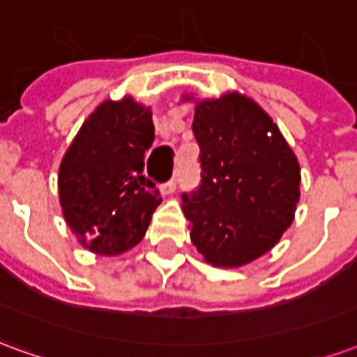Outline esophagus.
Here are the masks:
<instances>
[{
  "label": "esophagus",
  "mask_w": 357,
  "mask_h": 357,
  "mask_svg": "<svg viewBox=\"0 0 357 357\" xmlns=\"http://www.w3.org/2000/svg\"><path fill=\"white\" fill-rule=\"evenodd\" d=\"M176 187H178V183H176V179H170V181H166L164 185H160V193L162 195H172L174 191H176Z\"/></svg>",
  "instance_id": "1"
}]
</instances>
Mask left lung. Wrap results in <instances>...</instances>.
<instances>
[{
  "mask_svg": "<svg viewBox=\"0 0 357 357\" xmlns=\"http://www.w3.org/2000/svg\"><path fill=\"white\" fill-rule=\"evenodd\" d=\"M193 133L202 183L181 197L191 243L214 268L247 266L291 227L300 201L298 158L268 112L239 91L195 101Z\"/></svg>",
  "mask_w": 357,
  "mask_h": 357,
  "instance_id": "left-lung-1",
  "label": "left lung"
}]
</instances>
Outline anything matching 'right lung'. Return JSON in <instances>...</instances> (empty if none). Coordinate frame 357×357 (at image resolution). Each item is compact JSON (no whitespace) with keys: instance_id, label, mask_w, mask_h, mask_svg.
<instances>
[{"instance_id":"add662e5","label":"right lung","mask_w":357,"mask_h":357,"mask_svg":"<svg viewBox=\"0 0 357 357\" xmlns=\"http://www.w3.org/2000/svg\"><path fill=\"white\" fill-rule=\"evenodd\" d=\"M155 141L153 112L132 95L102 101L89 114L59 166V202L82 247L118 256L139 245L162 202L143 176Z\"/></svg>"}]
</instances>
